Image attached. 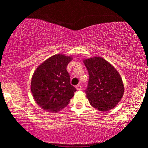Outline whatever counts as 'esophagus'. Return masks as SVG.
<instances>
[{"mask_svg": "<svg viewBox=\"0 0 148 148\" xmlns=\"http://www.w3.org/2000/svg\"><path fill=\"white\" fill-rule=\"evenodd\" d=\"M75 88H76V89L77 90H82V86H81V85H79V84H78L77 86H76Z\"/></svg>", "mask_w": 148, "mask_h": 148, "instance_id": "1", "label": "esophagus"}]
</instances>
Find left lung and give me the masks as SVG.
<instances>
[{
  "label": "left lung",
  "instance_id": "1",
  "mask_svg": "<svg viewBox=\"0 0 148 148\" xmlns=\"http://www.w3.org/2000/svg\"><path fill=\"white\" fill-rule=\"evenodd\" d=\"M84 63L89 73L86 93L90 104L100 111L114 108L124 94V85L119 73L100 56L86 58Z\"/></svg>",
  "mask_w": 148,
  "mask_h": 148
}]
</instances>
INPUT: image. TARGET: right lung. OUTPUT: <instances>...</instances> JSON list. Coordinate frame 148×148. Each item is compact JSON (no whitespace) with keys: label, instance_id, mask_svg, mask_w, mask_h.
<instances>
[{"label":"right lung","instance_id":"1","mask_svg":"<svg viewBox=\"0 0 148 148\" xmlns=\"http://www.w3.org/2000/svg\"><path fill=\"white\" fill-rule=\"evenodd\" d=\"M71 56L58 54L40 64L32 78L31 91L38 106L44 110L56 112L66 107L76 91L70 84L66 66Z\"/></svg>","mask_w":148,"mask_h":148}]
</instances>
